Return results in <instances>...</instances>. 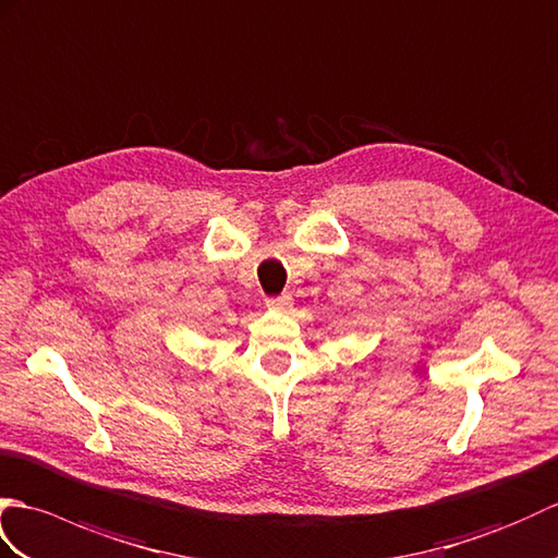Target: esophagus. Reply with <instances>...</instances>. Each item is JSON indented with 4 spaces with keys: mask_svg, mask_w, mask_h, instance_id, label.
<instances>
[{
    "mask_svg": "<svg viewBox=\"0 0 558 558\" xmlns=\"http://www.w3.org/2000/svg\"><path fill=\"white\" fill-rule=\"evenodd\" d=\"M291 295L289 293H283V295H275V299H267L265 303H267V307L269 311H289L291 307Z\"/></svg>",
    "mask_w": 558,
    "mask_h": 558,
    "instance_id": "1",
    "label": "esophagus"
}]
</instances>
